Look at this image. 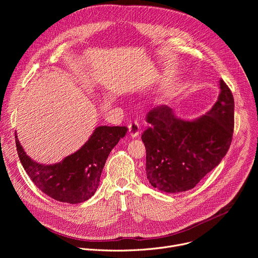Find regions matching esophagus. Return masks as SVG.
Segmentation results:
<instances>
[{"label": "esophagus", "mask_w": 258, "mask_h": 258, "mask_svg": "<svg viewBox=\"0 0 258 258\" xmlns=\"http://www.w3.org/2000/svg\"><path fill=\"white\" fill-rule=\"evenodd\" d=\"M128 131H130V135L133 138H137L140 135V133H141V125H140V123L137 120L131 122L128 124Z\"/></svg>", "instance_id": "1"}]
</instances>
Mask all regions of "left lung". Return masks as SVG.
I'll return each instance as SVG.
<instances>
[{"mask_svg":"<svg viewBox=\"0 0 258 258\" xmlns=\"http://www.w3.org/2000/svg\"><path fill=\"white\" fill-rule=\"evenodd\" d=\"M219 96L212 108L193 120L178 118L166 105L147 114L151 124L142 135L146 147V175L161 192L193 189L227 154L234 132V97L219 81Z\"/></svg>","mask_w":258,"mask_h":258,"instance_id":"8db88e82","label":"left lung"}]
</instances>
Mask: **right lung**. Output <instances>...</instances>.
Instances as JSON below:
<instances>
[{"instance_id": "obj_1", "label": "right lung", "mask_w": 258, "mask_h": 258, "mask_svg": "<svg viewBox=\"0 0 258 258\" xmlns=\"http://www.w3.org/2000/svg\"><path fill=\"white\" fill-rule=\"evenodd\" d=\"M126 132V126H98L80 150L50 165L27 156L16 133L15 142L20 162L34 185L57 201L77 204L95 194L108 155Z\"/></svg>"}]
</instances>
